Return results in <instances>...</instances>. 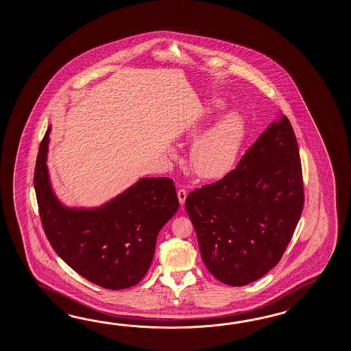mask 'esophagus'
<instances>
[{"label": "esophagus", "mask_w": 351, "mask_h": 351, "mask_svg": "<svg viewBox=\"0 0 351 351\" xmlns=\"http://www.w3.org/2000/svg\"><path fill=\"white\" fill-rule=\"evenodd\" d=\"M177 194H178L179 203L183 206V204H184V202H186V189H183V188H182V189H179L178 193Z\"/></svg>", "instance_id": "1"}]
</instances>
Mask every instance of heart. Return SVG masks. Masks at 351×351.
Here are the masks:
<instances>
[{"label": "heart", "mask_w": 351, "mask_h": 351, "mask_svg": "<svg viewBox=\"0 0 351 351\" xmlns=\"http://www.w3.org/2000/svg\"><path fill=\"white\" fill-rule=\"evenodd\" d=\"M227 109L228 104L222 97L209 99L201 112L184 130L183 136L193 141L213 119L223 115ZM208 128L194 142L189 162L193 172L199 178H221L231 172L239 159L246 136V120L241 112L232 110ZM169 154L172 158L177 157L174 149L169 150Z\"/></svg>", "instance_id": "obj_1"}]
</instances>
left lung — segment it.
I'll return each mask as SVG.
<instances>
[{
	"mask_svg": "<svg viewBox=\"0 0 351 351\" xmlns=\"http://www.w3.org/2000/svg\"><path fill=\"white\" fill-rule=\"evenodd\" d=\"M186 208L209 272L230 286L265 276L281 260L304 208L298 142L280 114L213 184L188 194Z\"/></svg>",
	"mask_w": 351,
	"mask_h": 351,
	"instance_id": "1",
	"label": "left lung"
}]
</instances>
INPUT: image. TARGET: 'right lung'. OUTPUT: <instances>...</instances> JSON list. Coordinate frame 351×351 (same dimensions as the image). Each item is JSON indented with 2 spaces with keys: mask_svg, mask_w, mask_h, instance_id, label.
Wrapping results in <instances>:
<instances>
[{
  "mask_svg": "<svg viewBox=\"0 0 351 351\" xmlns=\"http://www.w3.org/2000/svg\"><path fill=\"white\" fill-rule=\"evenodd\" d=\"M51 125L38 148L34 184L46 237L55 252L90 282L109 290L142 280L158 233L179 208L172 179L141 178L99 207H67L53 192L47 152Z\"/></svg>",
  "mask_w": 351,
  "mask_h": 351,
  "instance_id": "add662e5",
  "label": "right lung"
}]
</instances>
